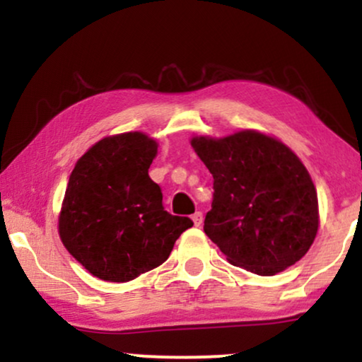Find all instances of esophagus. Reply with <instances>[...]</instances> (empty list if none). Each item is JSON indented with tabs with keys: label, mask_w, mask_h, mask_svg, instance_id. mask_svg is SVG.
<instances>
[{
	"label": "esophagus",
	"mask_w": 362,
	"mask_h": 362,
	"mask_svg": "<svg viewBox=\"0 0 362 362\" xmlns=\"http://www.w3.org/2000/svg\"><path fill=\"white\" fill-rule=\"evenodd\" d=\"M192 222H194V226H201L202 224V212H194V214H192Z\"/></svg>",
	"instance_id": "1"
}]
</instances>
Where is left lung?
<instances>
[{"label":"left lung","instance_id":"8db88e82","mask_svg":"<svg viewBox=\"0 0 362 362\" xmlns=\"http://www.w3.org/2000/svg\"><path fill=\"white\" fill-rule=\"evenodd\" d=\"M191 145L214 177L204 232L232 265L275 275L293 265L318 232V196L298 156L275 138L244 130Z\"/></svg>","mask_w":362,"mask_h":362}]
</instances>
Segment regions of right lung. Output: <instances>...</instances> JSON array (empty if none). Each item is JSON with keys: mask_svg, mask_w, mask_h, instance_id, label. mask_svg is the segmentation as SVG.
Wrapping results in <instances>:
<instances>
[{"mask_svg": "<svg viewBox=\"0 0 362 362\" xmlns=\"http://www.w3.org/2000/svg\"><path fill=\"white\" fill-rule=\"evenodd\" d=\"M158 143L130 132L95 143L69 177L59 235L74 259L97 279L130 281L170 257L189 217L163 207L148 175Z\"/></svg>", "mask_w": 362, "mask_h": 362, "instance_id": "obj_1", "label": "right lung"}]
</instances>
